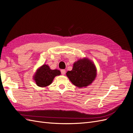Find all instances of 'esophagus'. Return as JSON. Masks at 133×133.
Instances as JSON below:
<instances>
[{
	"mask_svg": "<svg viewBox=\"0 0 133 133\" xmlns=\"http://www.w3.org/2000/svg\"><path fill=\"white\" fill-rule=\"evenodd\" d=\"M61 73H62V75H65V74L66 73V71H65V70L62 69V70H61Z\"/></svg>",
	"mask_w": 133,
	"mask_h": 133,
	"instance_id": "34e87169",
	"label": "esophagus"
}]
</instances>
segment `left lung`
<instances>
[{"label":"left lung","mask_w":133,"mask_h":133,"mask_svg":"<svg viewBox=\"0 0 133 133\" xmlns=\"http://www.w3.org/2000/svg\"><path fill=\"white\" fill-rule=\"evenodd\" d=\"M66 76L78 88H85L94 81L97 70L94 63L88 58L78 59L73 64V69L66 73Z\"/></svg>","instance_id":"left-lung-1"}]
</instances>
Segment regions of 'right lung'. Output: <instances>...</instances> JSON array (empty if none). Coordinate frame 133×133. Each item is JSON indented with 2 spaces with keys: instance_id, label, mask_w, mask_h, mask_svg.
<instances>
[{
  "instance_id": "right-lung-1",
  "label": "right lung",
  "mask_w": 133,
  "mask_h": 133,
  "mask_svg": "<svg viewBox=\"0 0 133 133\" xmlns=\"http://www.w3.org/2000/svg\"><path fill=\"white\" fill-rule=\"evenodd\" d=\"M60 74L61 72L59 70H52L47 64H43L36 70L33 80L38 87H46L50 85L56 76Z\"/></svg>"
}]
</instances>
